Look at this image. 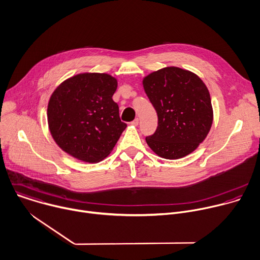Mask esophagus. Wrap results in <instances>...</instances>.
<instances>
[{
    "mask_svg": "<svg viewBox=\"0 0 260 260\" xmlns=\"http://www.w3.org/2000/svg\"><path fill=\"white\" fill-rule=\"evenodd\" d=\"M139 124V120L138 119H135V120H133L132 122H131V125L132 126H137Z\"/></svg>",
    "mask_w": 260,
    "mask_h": 260,
    "instance_id": "1",
    "label": "esophagus"
}]
</instances>
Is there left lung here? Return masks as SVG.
I'll list each match as a JSON object with an SVG mask.
<instances>
[{"label":"left lung","mask_w":260,"mask_h":260,"mask_svg":"<svg viewBox=\"0 0 260 260\" xmlns=\"http://www.w3.org/2000/svg\"><path fill=\"white\" fill-rule=\"evenodd\" d=\"M142 84L158 115V127L145 137L146 143L162 158L185 157L210 131L213 110L208 89L193 73L174 67L149 74Z\"/></svg>","instance_id":"left-lung-1"}]
</instances>
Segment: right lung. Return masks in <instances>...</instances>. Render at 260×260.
Returning <instances> with one entry per match:
<instances>
[{
  "label": "right lung",
  "instance_id": "obj_1",
  "mask_svg": "<svg viewBox=\"0 0 260 260\" xmlns=\"http://www.w3.org/2000/svg\"><path fill=\"white\" fill-rule=\"evenodd\" d=\"M117 87L108 74L86 73L56 88L47 116L51 135L62 150L88 163L108 157L127 127L113 100Z\"/></svg>",
  "mask_w": 260,
  "mask_h": 260
}]
</instances>
